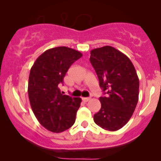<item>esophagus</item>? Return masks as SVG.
<instances>
[{
	"instance_id": "34e87169",
	"label": "esophagus",
	"mask_w": 161,
	"mask_h": 161,
	"mask_svg": "<svg viewBox=\"0 0 161 161\" xmlns=\"http://www.w3.org/2000/svg\"><path fill=\"white\" fill-rule=\"evenodd\" d=\"M90 99H91L90 97H82V101H85V102H87V101H89Z\"/></svg>"
}]
</instances>
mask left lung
I'll list each match as a JSON object with an SVG mask.
<instances>
[{
    "instance_id": "8db88e82",
    "label": "left lung",
    "mask_w": 161,
    "mask_h": 161,
    "mask_svg": "<svg viewBox=\"0 0 161 161\" xmlns=\"http://www.w3.org/2000/svg\"><path fill=\"white\" fill-rule=\"evenodd\" d=\"M90 62L107 92L100 97L101 110L94 121L105 130L116 131L128 123L138 101L139 80L129 58L111 46L91 51Z\"/></svg>"
}]
</instances>
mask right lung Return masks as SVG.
I'll list each match as a JSON object with an SVG mask.
<instances>
[{
	"instance_id": "obj_1",
	"label": "right lung",
	"mask_w": 161,
	"mask_h": 161,
	"mask_svg": "<svg viewBox=\"0 0 161 161\" xmlns=\"http://www.w3.org/2000/svg\"><path fill=\"white\" fill-rule=\"evenodd\" d=\"M82 56L73 48L53 47L41 54L31 68L28 84L31 108L40 124L51 132H62L74 124L82 99L63 95L59 85Z\"/></svg>"
}]
</instances>
